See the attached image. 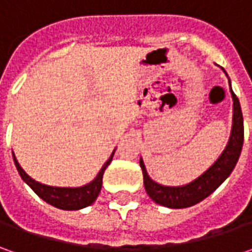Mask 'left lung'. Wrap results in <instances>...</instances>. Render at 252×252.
I'll use <instances>...</instances> for the list:
<instances>
[{
  "label": "left lung",
  "mask_w": 252,
  "mask_h": 252,
  "mask_svg": "<svg viewBox=\"0 0 252 252\" xmlns=\"http://www.w3.org/2000/svg\"><path fill=\"white\" fill-rule=\"evenodd\" d=\"M231 96H233V127H231L230 140L216 162L206 172H203L199 178L184 187H162L160 184L154 182L147 175L146 167L140 160L144 188L147 190L149 196L156 203L172 209L193 206L200 200L208 198L209 195L215 192L224 182V179L231 174V171L237 164L240 153L243 149V141H244V122H243L241 106H240L238 98L233 91H231Z\"/></svg>",
  "instance_id": "8db88e82"
}]
</instances>
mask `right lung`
I'll return each instance as SVG.
<instances>
[{
	"mask_svg": "<svg viewBox=\"0 0 252 252\" xmlns=\"http://www.w3.org/2000/svg\"><path fill=\"white\" fill-rule=\"evenodd\" d=\"M113 154H115V151L112 153L109 160L103 164V167L99 171V174L96 175V178L90 184L80 187V188H57V187H47V185H43L40 182H36L22 169L19 162L15 158V156H12V157H14L15 165H16L19 175L22 177V179L31 188L33 189L36 195H39L43 200H46L47 203H50L52 206H56V208L63 209V210H78V209L90 206L91 203L95 202V199L98 198L102 188L103 172H105L106 167L111 164Z\"/></svg>",
	"mask_w": 252,
	"mask_h": 252,
	"instance_id": "right-lung-1",
	"label": "right lung"
}]
</instances>
